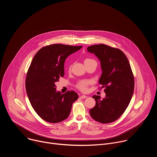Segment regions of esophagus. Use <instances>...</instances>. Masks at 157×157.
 Masks as SVG:
<instances>
[{"mask_svg":"<svg viewBox=\"0 0 157 157\" xmlns=\"http://www.w3.org/2000/svg\"><path fill=\"white\" fill-rule=\"evenodd\" d=\"M87 98V96H85V95H81V96H80V98L81 99H85V98Z\"/></svg>","mask_w":157,"mask_h":157,"instance_id":"obj_1","label":"esophagus"}]
</instances>
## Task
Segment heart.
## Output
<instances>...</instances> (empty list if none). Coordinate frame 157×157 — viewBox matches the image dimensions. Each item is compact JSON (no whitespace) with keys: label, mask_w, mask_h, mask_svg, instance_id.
<instances>
[{"label":"heart","mask_w":157,"mask_h":157,"mask_svg":"<svg viewBox=\"0 0 157 157\" xmlns=\"http://www.w3.org/2000/svg\"><path fill=\"white\" fill-rule=\"evenodd\" d=\"M94 61L93 59H89L87 58L84 60V63L86 62H88V61ZM91 81H88V80H82L80 81L78 84H77V87L81 90V91H86L87 89V86L89 84H91Z\"/></svg>","instance_id":"b5f03b06"}]
</instances>
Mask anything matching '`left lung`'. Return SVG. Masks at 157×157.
<instances>
[{
  "label": "left lung",
  "instance_id": "8db88e82",
  "mask_svg": "<svg viewBox=\"0 0 157 157\" xmlns=\"http://www.w3.org/2000/svg\"><path fill=\"white\" fill-rule=\"evenodd\" d=\"M99 59L102 75L99 83L104 87L105 97L101 99L94 95L95 106L90 109L91 117L102 124L113 122L124 113L132 99L134 90V78L129 61L119 49L104 44L87 47Z\"/></svg>",
  "mask_w": 157,
  "mask_h": 157
}]
</instances>
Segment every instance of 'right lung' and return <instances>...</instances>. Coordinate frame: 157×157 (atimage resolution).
Masks as SVG:
<instances>
[{
    "label": "right lung",
    "instance_id": "1",
    "mask_svg": "<svg viewBox=\"0 0 157 157\" xmlns=\"http://www.w3.org/2000/svg\"><path fill=\"white\" fill-rule=\"evenodd\" d=\"M81 48L53 44L41 48L33 57L26 77V91L32 107L44 121L58 123L68 117L78 95L73 91H56L55 82L64 76L66 58Z\"/></svg>",
    "mask_w": 157,
    "mask_h": 157
}]
</instances>
